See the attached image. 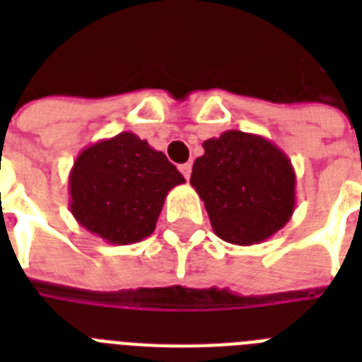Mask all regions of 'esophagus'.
Listing matches in <instances>:
<instances>
[{
	"instance_id": "esophagus-1",
	"label": "esophagus",
	"mask_w": 362,
	"mask_h": 362,
	"mask_svg": "<svg viewBox=\"0 0 362 362\" xmlns=\"http://www.w3.org/2000/svg\"><path fill=\"white\" fill-rule=\"evenodd\" d=\"M178 169H180V173L184 175V178L189 180V176H192V163H182Z\"/></svg>"
}]
</instances>
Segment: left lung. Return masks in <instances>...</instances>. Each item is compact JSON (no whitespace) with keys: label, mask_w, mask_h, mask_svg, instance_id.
Returning <instances> with one entry per match:
<instances>
[{"label":"left lung","mask_w":362,"mask_h":362,"mask_svg":"<svg viewBox=\"0 0 362 362\" xmlns=\"http://www.w3.org/2000/svg\"><path fill=\"white\" fill-rule=\"evenodd\" d=\"M192 184L221 240L252 246L280 231L295 212L297 176L274 142L244 131H226L203 142Z\"/></svg>","instance_id":"1"}]
</instances>
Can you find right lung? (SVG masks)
Instances as JSON below:
<instances>
[{"label":"right lung","mask_w":362,"mask_h":362,"mask_svg":"<svg viewBox=\"0 0 362 362\" xmlns=\"http://www.w3.org/2000/svg\"><path fill=\"white\" fill-rule=\"evenodd\" d=\"M184 182L163 152L122 131L76 156L69 173V210L95 237L127 246L152 235L167 193Z\"/></svg>","instance_id":"obj_1"}]
</instances>
